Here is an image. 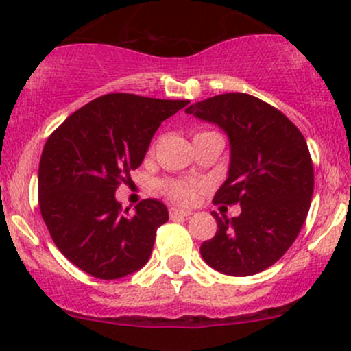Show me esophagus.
Returning a JSON list of instances; mask_svg holds the SVG:
<instances>
[{"label": "esophagus", "instance_id": "obj_1", "mask_svg": "<svg viewBox=\"0 0 351 351\" xmlns=\"http://www.w3.org/2000/svg\"><path fill=\"white\" fill-rule=\"evenodd\" d=\"M191 212H188V210H182V208H175V206H171L169 208V217L171 219H176V217H190Z\"/></svg>", "mask_w": 351, "mask_h": 351}]
</instances>
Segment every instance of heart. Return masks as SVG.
<instances>
[{"label": "heart", "mask_w": 351, "mask_h": 351, "mask_svg": "<svg viewBox=\"0 0 351 351\" xmlns=\"http://www.w3.org/2000/svg\"><path fill=\"white\" fill-rule=\"evenodd\" d=\"M161 191L168 198H171L173 202H178V204H191L195 200V186L188 185L185 182H163L160 185Z\"/></svg>", "instance_id": "heart-1"}]
</instances>
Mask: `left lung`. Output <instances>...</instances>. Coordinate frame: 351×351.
<instances>
[{
    "mask_svg": "<svg viewBox=\"0 0 351 351\" xmlns=\"http://www.w3.org/2000/svg\"><path fill=\"white\" fill-rule=\"evenodd\" d=\"M219 126L230 145L227 180L215 204H239V217L217 220V234L200 254L227 276H252L271 267L300 234L315 188V171L301 131L267 102L241 92L220 94L185 109Z\"/></svg>",
    "mask_w": 351,
    "mask_h": 351,
    "instance_id": "obj_1",
    "label": "left lung"
}]
</instances>
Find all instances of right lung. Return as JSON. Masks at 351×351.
<instances>
[{
	"instance_id": "add662e5",
	"label": "right lung",
	"mask_w": 351,
	"mask_h": 351,
	"mask_svg": "<svg viewBox=\"0 0 351 351\" xmlns=\"http://www.w3.org/2000/svg\"><path fill=\"white\" fill-rule=\"evenodd\" d=\"M190 101L106 94L69 116L47 139L38 204L55 245L79 269L119 279L149 261L163 202L147 198L121 212L116 190L146 156L156 129Z\"/></svg>"
}]
</instances>
